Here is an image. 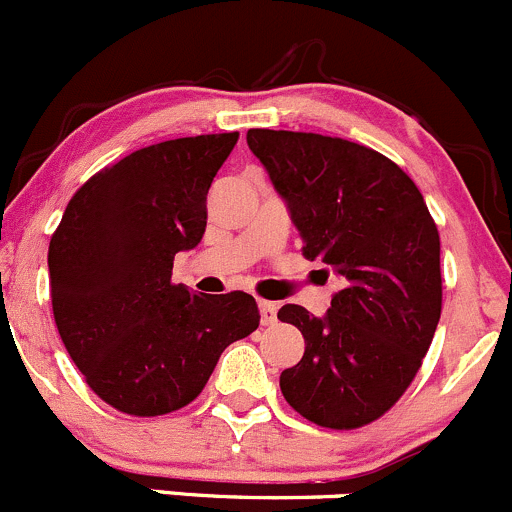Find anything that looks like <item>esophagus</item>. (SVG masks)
<instances>
[{"label":"esophagus","mask_w":512,"mask_h":512,"mask_svg":"<svg viewBox=\"0 0 512 512\" xmlns=\"http://www.w3.org/2000/svg\"><path fill=\"white\" fill-rule=\"evenodd\" d=\"M257 307H260V322L265 324V327H270V324L277 322V304L275 302L260 299V302H257Z\"/></svg>","instance_id":"1"}]
</instances>
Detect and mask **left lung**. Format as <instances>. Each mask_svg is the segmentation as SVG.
<instances>
[{"mask_svg": "<svg viewBox=\"0 0 512 512\" xmlns=\"http://www.w3.org/2000/svg\"><path fill=\"white\" fill-rule=\"evenodd\" d=\"M247 146L285 198L302 255L344 282L322 319L299 304L277 312L304 337L282 394L317 426H366L404 396L436 334L438 227L414 180L371 148L270 128H250Z\"/></svg>", "mask_w": 512, "mask_h": 512, "instance_id": "obj_1", "label": "left lung"}]
</instances>
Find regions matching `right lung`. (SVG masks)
<instances>
[{
	"instance_id": "1",
	"label": "right lung",
	"mask_w": 512,
	"mask_h": 512,
	"mask_svg": "<svg viewBox=\"0 0 512 512\" xmlns=\"http://www.w3.org/2000/svg\"><path fill=\"white\" fill-rule=\"evenodd\" d=\"M240 133L175 138L98 170L49 242L54 322L101 401L128 416L188 406L225 347L260 327L252 294H193L173 260L208 223V190Z\"/></svg>"
}]
</instances>
